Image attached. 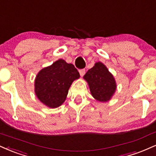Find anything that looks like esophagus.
Returning <instances> with one entry per match:
<instances>
[{
    "instance_id": "esophagus-1",
    "label": "esophagus",
    "mask_w": 156,
    "mask_h": 156,
    "mask_svg": "<svg viewBox=\"0 0 156 156\" xmlns=\"http://www.w3.org/2000/svg\"><path fill=\"white\" fill-rule=\"evenodd\" d=\"M85 73H86L85 69H80V70H79V73L80 76H83L84 74H85Z\"/></svg>"
}]
</instances>
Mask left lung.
<instances>
[{"label": "left lung", "instance_id": "1", "mask_svg": "<svg viewBox=\"0 0 156 156\" xmlns=\"http://www.w3.org/2000/svg\"><path fill=\"white\" fill-rule=\"evenodd\" d=\"M83 78L89 84L94 98L99 102H108L116 90V83L112 75L105 65L100 62L89 69Z\"/></svg>", "mask_w": 156, "mask_h": 156}]
</instances>
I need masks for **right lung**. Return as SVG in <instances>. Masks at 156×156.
<instances>
[{"label":"right lung","mask_w":156,"mask_h":156,"mask_svg":"<svg viewBox=\"0 0 156 156\" xmlns=\"http://www.w3.org/2000/svg\"><path fill=\"white\" fill-rule=\"evenodd\" d=\"M79 77L73 64L60 59L37 73L35 80V94L48 108H58L66 99L71 84Z\"/></svg>","instance_id":"obj_1"}]
</instances>
